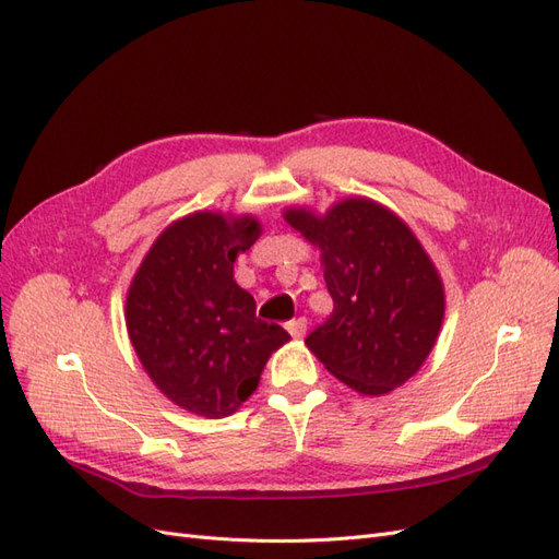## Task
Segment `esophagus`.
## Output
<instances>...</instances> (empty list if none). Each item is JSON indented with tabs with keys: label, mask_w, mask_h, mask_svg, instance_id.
I'll return each instance as SVG.
<instances>
[{
	"label": "esophagus",
	"mask_w": 559,
	"mask_h": 559,
	"mask_svg": "<svg viewBox=\"0 0 559 559\" xmlns=\"http://www.w3.org/2000/svg\"><path fill=\"white\" fill-rule=\"evenodd\" d=\"M286 331L292 333V337H302L306 335V331H308V321H306V317H298V319H292V321H286Z\"/></svg>",
	"instance_id": "esophagus-1"
}]
</instances>
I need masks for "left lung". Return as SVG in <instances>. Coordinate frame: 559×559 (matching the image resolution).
Masks as SVG:
<instances>
[{
	"label": "left lung",
	"instance_id": "8db88e82",
	"mask_svg": "<svg viewBox=\"0 0 559 559\" xmlns=\"http://www.w3.org/2000/svg\"><path fill=\"white\" fill-rule=\"evenodd\" d=\"M284 222L321 251L333 312L306 345L354 392L382 396L408 382L431 354L445 317L433 261L401 216L370 198L317 214L286 207Z\"/></svg>",
	"mask_w": 559,
	"mask_h": 559
}]
</instances>
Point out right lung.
Segmentation results:
<instances>
[{
    "mask_svg": "<svg viewBox=\"0 0 559 559\" xmlns=\"http://www.w3.org/2000/svg\"><path fill=\"white\" fill-rule=\"evenodd\" d=\"M261 230L251 214L193 212L158 235L130 282V343L160 394L183 411L233 415L292 337L257 319V300L233 277Z\"/></svg>",
    "mask_w": 559,
    "mask_h": 559,
    "instance_id": "1",
    "label": "right lung"
}]
</instances>
